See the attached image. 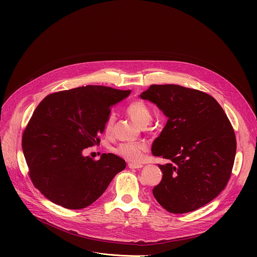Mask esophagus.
I'll return each mask as SVG.
<instances>
[{
    "instance_id": "1",
    "label": "esophagus",
    "mask_w": 257,
    "mask_h": 257,
    "mask_svg": "<svg viewBox=\"0 0 257 257\" xmlns=\"http://www.w3.org/2000/svg\"><path fill=\"white\" fill-rule=\"evenodd\" d=\"M128 167H129L130 169H140V168H142L143 166H142V165H140V164H133V163H129V164H128Z\"/></svg>"
}]
</instances>
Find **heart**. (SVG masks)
<instances>
[{"mask_svg":"<svg viewBox=\"0 0 257 257\" xmlns=\"http://www.w3.org/2000/svg\"><path fill=\"white\" fill-rule=\"evenodd\" d=\"M126 112L130 118L140 126L148 125L152 119L151 108L143 100L140 99L131 101L126 107ZM114 123L115 116L113 114L108 115L103 126V131L106 135L112 134ZM148 150L149 146L145 142H124L119 144L114 152L116 155L128 162L140 163L144 159L145 153L148 152Z\"/></svg>","mask_w":257,"mask_h":257,"instance_id":"b5f03b06","label":"heart"}]
</instances>
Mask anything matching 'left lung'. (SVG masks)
<instances>
[{"label":"left lung","instance_id":"8db88e82","mask_svg":"<svg viewBox=\"0 0 257 257\" xmlns=\"http://www.w3.org/2000/svg\"><path fill=\"white\" fill-rule=\"evenodd\" d=\"M156 103L168 122L153 143L160 184L153 189L169 212L194 211L227 186L236 155V136L223 107L209 94L175 84H153L140 94Z\"/></svg>","mask_w":257,"mask_h":257}]
</instances>
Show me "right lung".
I'll return each instance as SVG.
<instances>
[{
    "label": "right lung",
    "mask_w": 257,
    "mask_h": 257,
    "mask_svg": "<svg viewBox=\"0 0 257 257\" xmlns=\"http://www.w3.org/2000/svg\"><path fill=\"white\" fill-rule=\"evenodd\" d=\"M87 85L47 95L22 135V150L34 187L68 209L93 203L126 168L123 159L103 154L94 161L82 152L99 142L112 106L130 94Z\"/></svg>",
    "instance_id": "1"
}]
</instances>
